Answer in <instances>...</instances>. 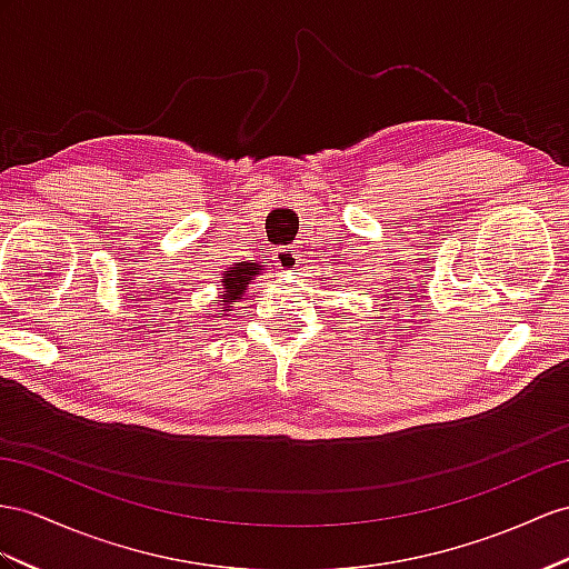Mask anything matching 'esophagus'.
Wrapping results in <instances>:
<instances>
[{
	"label": "esophagus",
	"instance_id": "obj_1",
	"mask_svg": "<svg viewBox=\"0 0 569 569\" xmlns=\"http://www.w3.org/2000/svg\"><path fill=\"white\" fill-rule=\"evenodd\" d=\"M300 257L298 247H281V250H276V264L286 271H296L300 267Z\"/></svg>",
	"mask_w": 569,
	"mask_h": 569
}]
</instances>
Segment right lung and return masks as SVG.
Returning a JSON list of instances; mask_svg holds the SVG:
<instances>
[{
  "label": "right lung",
  "instance_id": "obj_1",
  "mask_svg": "<svg viewBox=\"0 0 569 569\" xmlns=\"http://www.w3.org/2000/svg\"><path fill=\"white\" fill-rule=\"evenodd\" d=\"M267 261H238V264L228 267V271L221 273V286H223V296H221V315H228L232 310V305L240 302L242 296L247 293V286H250L257 273H261V267H264Z\"/></svg>",
  "mask_w": 569,
  "mask_h": 569
}]
</instances>
